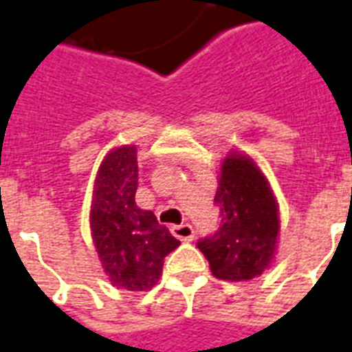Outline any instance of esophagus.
Returning <instances> with one entry per match:
<instances>
[{"instance_id": "1", "label": "esophagus", "mask_w": 352, "mask_h": 352, "mask_svg": "<svg viewBox=\"0 0 352 352\" xmlns=\"http://www.w3.org/2000/svg\"><path fill=\"white\" fill-rule=\"evenodd\" d=\"M171 235L179 239V241H184V242H190L194 239V228L188 226V223H183V226H173L171 228Z\"/></svg>"}]
</instances>
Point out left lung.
<instances>
[{"instance_id":"8db88e82","label":"left lung","mask_w":352,"mask_h":352,"mask_svg":"<svg viewBox=\"0 0 352 352\" xmlns=\"http://www.w3.org/2000/svg\"><path fill=\"white\" fill-rule=\"evenodd\" d=\"M220 223L214 233L197 241L210 270L220 280H252L274 257L278 239V207L267 179L248 156L223 160L214 196Z\"/></svg>"}]
</instances>
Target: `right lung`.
<instances>
[{
    "label": "right lung",
    "instance_id": "add662e5",
    "mask_svg": "<svg viewBox=\"0 0 352 352\" xmlns=\"http://www.w3.org/2000/svg\"><path fill=\"white\" fill-rule=\"evenodd\" d=\"M136 147L106 156L95 179L91 231L104 272L117 287L145 291L162 276L164 257L181 244L151 210L136 205Z\"/></svg>",
    "mask_w": 352,
    "mask_h": 352
}]
</instances>
